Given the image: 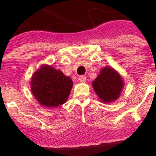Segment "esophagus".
<instances>
[{"mask_svg": "<svg viewBox=\"0 0 156 156\" xmlns=\"http://www.w3.org/2000/svg\"><path fill=\"white\" fill-rule=\"evenodd\" d=\"M86 77L84 75L80 76V77L78 78V81H79L80 82H82V83H83V82H86Z\"/></svg>", "mask_w": 156, "mask_h": 156, "instance_id": "1", "label": "esophagus"}]
</instances>
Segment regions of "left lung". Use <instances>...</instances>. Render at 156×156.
<instances>
[{"mask_svg": "<svg viewBox=\"0 0 156 156\" xmlns=\"http://www.w3.org/2000/svg\"><path fill=\"white\" fill-rule=\"evenodd\" d=\"M92 86L101 100L105 103H109L120 97L124 88V82L118 72L113 68L106 66L101 70Z\"/></svg>", "mask_w": 156, "mask_h": 156, "instance_id": "left-lung-1", "label": "left lung"}]
</instances>
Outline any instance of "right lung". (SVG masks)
Wrapping results in <instances>:
<instances>
[{"label":"right lung","instance_id":"add662e5","mask_svg":"<svg viewBox=\"0 0 156 156\" xmlns=\"http://www.w3.org/2000/svg\"><path fill=\"white\" fill-rule=\"evenodd\" d=\"M31 90L43 106L57 107L66 102L73 82L61 70L44 65L31 77Z\"/></svg>","mask_w":156,"mask_h":156}]
</instances>
